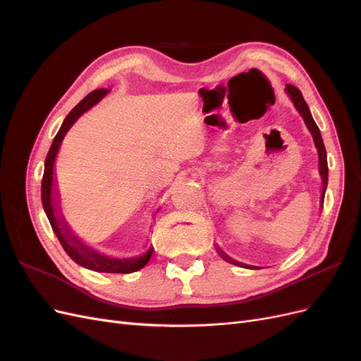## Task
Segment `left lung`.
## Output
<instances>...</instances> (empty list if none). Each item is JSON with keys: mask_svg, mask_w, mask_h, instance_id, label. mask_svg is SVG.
<instances>
[{"mask_svg": "<svg viewBox=\"0 0 361 361\" xmlns=\"http://www.w3.org/2000/svg\"><path fill=\"white\" fill-rule=\"evenodd\" d=\"M286 92L289 94V97L292 99L295 108H297L298 113L302 116L304 118V123L305 126L309 128L310 134L313 135V141H314V146L318 149V155H319V173H321V178H322V194H321V199H322V204H324V197H325V190H326V183H329V164H326V152H325V146H324V141L319 133V128L318 125L314 123V120L310 114V110L307 104H305L302 93L297 89L295 85L288 84L286 85ZM218 255H220L224 260L231 262V264H238L236 260L231 259L228 256H226L221 250H218Z\"/></svg>", "mask_w": 361, "mask_h": 361, "instance_id": "obj_1", "label": "left lung"}]
</instances>
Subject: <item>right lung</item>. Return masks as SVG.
I'll return each mask as SVG.
<instances>
[{
	"instance_id": "obj_1",
	"label": "right lung",
	"mask_w": 361,
	"mask_h": 361,
	"mask_svg": "<svg viewBox=\"0 0 361 361\" xmlns=\"http://www.w3.org/2000/svg\"><path fill=\"white\" fill-rule=\"evenodd\" d=\"M108 92H110L108 89L93 90L73 108V110L66 116V118L63 120V125L57 133L56 138H54L45 159V171H43V179H42V204H43V209L47 212V216L51 223L54 233L57 235L61 247L73 262H76V264L87 269L97 271V272L130 274V272H135L147 264L152 257V253H154V247L149 245L143 253L134 257L114 259V257H108L97 253V251L82 244L80 239L71 232L69 226L60 215L57 188H56V171H54V164H56V157L59 154V149L61 146L64 135H66V133L72 128V125L76 122V120H78L87 110H90L93 105L99 102Z\"/></svg>"
}]
</instances>
